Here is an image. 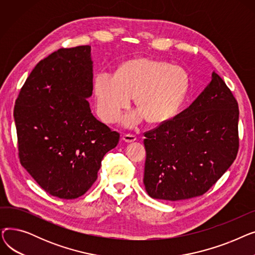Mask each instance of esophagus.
<instances>
[{
  "instance_id": "1",
  "label": "esophagus",
  "mask_w": 255,
  "mask_h": 255,
  "mask_svg": "<svg viewBox=\"0 0 255 255\" xmlns=\"http://www.w3.org/2000/svg\"><path fill=\"white\" fill-rule=\"evenodd\" d=\"M123 140L125 142H133L136 140V136L133 135V134H124L123 135Z\"/></svg>"
}]
</instances>
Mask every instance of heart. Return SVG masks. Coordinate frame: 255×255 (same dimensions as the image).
<instances>
[{"label":"heart","instance_id":"1","mask_svg":"<svg viewBox=\"0 0 255 255\" xmlns=\"http://www.w3.org/2000/svg\"><path fill=\"white\" fill-rule=\"evenodd\" d=\"M189 89V75L180 66L138 58L123 63L116 75L99 72L94 78V94L99 117L106 123L118 119L134 98L138 111L123 117L125 126L162 124L175 117Z\"/></svg>","mask_w":255,"mask_h":255}]
</instances>
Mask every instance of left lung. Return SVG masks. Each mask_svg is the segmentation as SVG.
<instances>
[{
  "mask_svg": "<svg viewBox=\"0 0 255 255\" xmlns=\"http://www.w3.org/2000/svg\"><path fill=\"white\" fill-rule=\"evenodd\" d=\"M238 122V102L214 71L189 107L144 133L148 194L176 202L207 192L237 157Z\"/></svg>",
  "mask_w": 255,
  "mask_h": 255,
  "instance_id": "8db88e82",
  "label": "left lung"
}]
</instances>
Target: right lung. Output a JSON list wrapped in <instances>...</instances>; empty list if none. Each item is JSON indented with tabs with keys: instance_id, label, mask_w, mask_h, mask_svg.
Listing matches in <instances>:
<instances>
[{
	"instance_id": "obj_1",
	"label": "right lung",
	"mask_w": 255,
	"mask_h": 255,
	"mask_svg": "<svg viewBox=\"0 0 255 255\" xmlns=\"http://www.w3.org/2000/svg\"><path fill=\"white\" fill-rule=\"evenodd\" d=\"M91 46L62 48L40 61L14 107L21 165L50 195L73 199L97 179L120 134L93 116Z\"/></svg>"
}]
</instances>
